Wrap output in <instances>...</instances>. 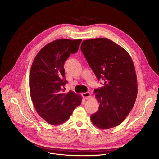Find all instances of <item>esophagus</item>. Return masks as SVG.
<instances>
[{
  "instance_id": "obj_1",
  "label": "esophagus",
  "mask_w": 159,
  "mask_h": 159,
  "mask_svg": "<svg viewBox=\"0 0 159 159\" xmlns=\"http://www.w3.org/2000/svg\"><path fill=\"white\" fill-rule=\"evenodd\" d=\"M82 96L85 99H89L90 97V94L89 93H84L82 94Z\"/></svg>"
}]
</instances>
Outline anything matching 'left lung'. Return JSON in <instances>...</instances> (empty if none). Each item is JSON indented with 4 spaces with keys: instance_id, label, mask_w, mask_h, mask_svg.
Instances as JSON below:
<instances>
[{
    "instance_id": "1",
    "label": "left lung",
    "mask_w": 159,
    "mask_h": 159,
    "mask_svg": "<svg viewBox=\"0 0 159 159\" xmlns=\"http://www.w3.org/2000/svg\"><path fill=\"white\" fill-rule=\"evenodd\" d=\"M80 49L98 80L104 81L94 91L99 106L90 120L100 129L115 127L128 115L137 96L133 60L123 48L106 38L84 40Z\"/></svg>"
}]
</instances>
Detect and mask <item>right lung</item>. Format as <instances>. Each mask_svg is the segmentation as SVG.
<instances>
[{"label":"right lung","mask_w":159,"mask_h":159,"mask_svg":"<svg viewBox=\"0 0 159 159\" xmlns=\"http://www.w3.org/2000/svg\"><path fill=\"white\" fill-rule=\"evenodd\" d=\"M82 41L59 39L41 48L34 58L30 74L31 98L38 115L47 123L60 125L80 105L82 96L72 90L64 93V63L76 53Z\"/></svg>","instance_id":"obj_1"}]
</instances>
